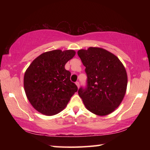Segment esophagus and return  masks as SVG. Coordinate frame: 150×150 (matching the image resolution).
<instances>
[{
	"instance_id": "esophagus-1",
	"label": "esophagus",
	"mask_w": 150,
	"mask_h": 150,
	"mask_svg": "<svg viewBox=\"0 0 150 150\" xmlns=\"http://www.w3.org/2000/svg\"><path fill=\"white\" fill-rule=\"evenodd\" d=\"M75 84H76V85L77 86V87H78V88H79V86H80V85H79V83L78 81H77V82L75 83Z\"/></svg>"
}]
</instances>
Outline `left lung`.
<instances>
[{"mask_svg": "<svg viewBox=\"0 0 150 150\" xmlns=\"http://www.w3.org/2000/svg\"><path fill=\"white\" fill-rule=\"evenodd\" d=\"M87 75V85L78 94L86 108L106 116L117 108L126 94L128 76L120 59L101 47H90L77 52Z\"/></svg>", "mask_w": 150, "mask_h": 150, "instance_id": "obj_1", "label": "left lung"}]
</instances>
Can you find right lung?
Returning a JSON list of instances; mask_svg holds the SVG:
<instances>
[{
    "label": "right lung",
    "mask_w": 150,
    "mask_h": 150,
    "mask_svg": "<svg viewBox=\"0 0 150 150\" xmlns=\"http://www.w3.org/2000/svg\"><path fill=\"white\" fill-rule=\"evenodd\" d=\"M74 50H55L43 53L25 72L24 87L29 102L35 110L47 116L57 115L65 108L77 87L65 69L75 56Z\"/></svg>",
    "instance_id": "1"
}]
</instances>
